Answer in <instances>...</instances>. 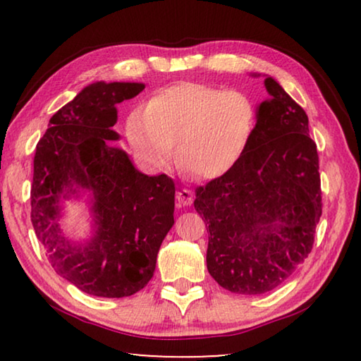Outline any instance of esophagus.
I'll return each mask as SVG.
<instances>
[{
    "instance_id": "34e87169",
    "label": "esophagus",
    "mask_w": 361,
    "mask_h": 361,
    "mask_svg": "<svg viewBox=\"0 0 361 361\" xmlns=\"http://www.w3.org/2000/svg\"><path fill=\"white\" fill-rule=\"evenodd\" d=\"M194 200V194L189 189H181V191L176 192V202H178L180 207H188L191 205Z\"/></svg>"
}]
</instances>
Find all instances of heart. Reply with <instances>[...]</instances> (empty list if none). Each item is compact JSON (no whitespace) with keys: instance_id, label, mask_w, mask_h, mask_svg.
Here are the masks:
<instances>
[{"instance_id":"obj_1","label":"heart","mask_w":361,"mask_h":361,"mask_svg":"<svg viewBox=\"0 0 361 361\" xmlns=\"http://www.w3.org/2000/svg\"><path fill=\"white\" fill-rule=\"evenodd\" d=\"M258 124V108L239 90L199 82L164 87L146 106L127 116L126 133L149 169L173 159L194 176L215 180L234 169L248 149Z\"/></svg>"}]
</instances>
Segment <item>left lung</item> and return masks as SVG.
Instances as JSON below:
<instances>
[{
  "instance_id": "1",
  "label": "left lung",
  "mask_w": 361,
  "mask_h": 361,
  "mask_svg": "<svg viewBox=\"0 0 361 361\" xmlns=\"http://www.w3.org/2000/svg\"><path fill=\"white\" fill-rule=\"evenodd\" d=\"M252 76L261 75L252 73ZM269 99L239 164L195 189L209 232L207 269L237 295H262L307 258L322 216L317 145L304 109L264 75Z\"/></svg>"
}]
</instances>
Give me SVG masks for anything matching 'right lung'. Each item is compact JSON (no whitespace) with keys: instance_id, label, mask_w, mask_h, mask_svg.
Wrapping results in <instances>:
<instances>
[{"instance_id":"1","label":"right lung","mask_w":361,"mask_h":361,"mask_svg":"<svg viewBox=\"0 0 361 361\" xmlns=\"http://www.w3.org/2000/svg\"><path fill=\"white\" fill-rule=\"evenodd\" d=\"M145 89L138 82L97 81L49 121L36 145L32 223L54 271L79 290L124 298L145 288L162 240L175 223V183L148 176L113 142L116 105ZM84 198L91 235L73 241L61 229L66 200Z\"/></svg>"}]
</instances>
